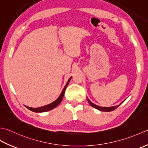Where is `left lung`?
I'll use <instances>...</instances> for the list:
<instances>
[{"instance_id":"left-lung-1","label":"left lung","mask_w":148,"mask_h":148,"mask_svg":"<svg viewBox=\"0 0 148 148\" xmlns=\"http://www.w3.org/2000/svg\"><path fill=\"white\" fill-rule=\"evenodd\" d=\"M87 100H88L89 104L91 105L92 107H93L94 108H96V109H98L99 110H101V111H103V112H110V111H113L116 109V108H117V107H118L119 105L121 104L120 103L119 105H116V106H114V107H99V106H98V105H96L94 103H92V102L89 100V99L87 98ZM124 102V101H123L122 103H123Z\"/></svg>"}]
</instances>
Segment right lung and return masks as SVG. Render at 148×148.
<instances>
[{"label": "right lung", "instance_id": "right-lung-1", "mask_svg": "<svg viewBox=\"0 0 148 148\" xmlns=\"http://www.w3.org/2000/svg\"><path fill=\"white\" fill-rule=\"evenodd\" d=\"M71 78V77H70V78H69V80H68V82L66 83V86L64 87V89H62V91L61 92V94L60 95V96H59V98H57L56 100L53 101L52 103H51L50 104H49V105H45V106H43V107H38V108H32V107H27V106H25V107L27 108L28 109H29L30 110H31V111H32V112H47V111H49L50 110L53 109V108H56L57 106V105H59V103L61 102L62 99L63 98V96H64V95L65 90L66 89V87H67L69 82H70Z\"/></svg>", "mask_w": 148, "mask_h": 148}]
</instances>
